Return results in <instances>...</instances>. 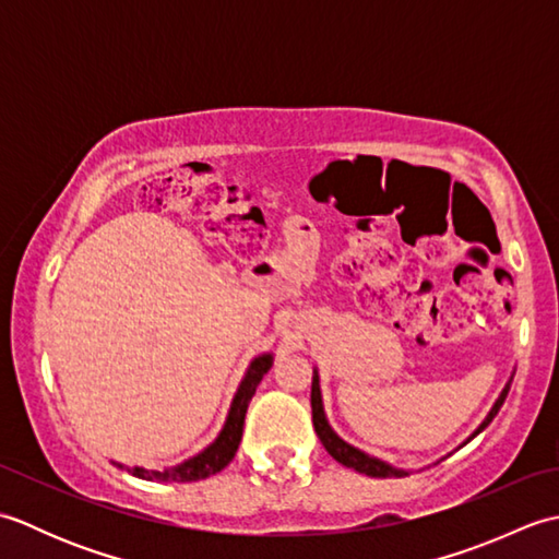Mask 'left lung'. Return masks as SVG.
<instances>
[{
    "label": "left lung",
    "instance_id": "8db88e82",
    "mask_svg": "<svg viewBox=\"0 0 559 559\" xmlns=\"http://www.w3.org/2000/svg\"><path fill=\"white\" fill-rule=\"evenodd\" d=\"M512 379H514V372H512V377L507 379L504 389L500 391V396H497V401L492 403V408L488 411V415H485L483 423L476 427V430H473V432L468 435V439H466V442H463V444H468L473 437L480 435V432L485 430V427H488V425L492 423L497 411L502 408V403H504V399H507V394H509V386H512ZM312 423H314V432H317V437H319V442H322L324 449L329 451V454L334 456L338 463H343V466H348V468L358 471V473H365V476H372V478H403V476H408V473H411V471H406V468L391 466V463H386V461H382V459L370 456V454H367V451L348 444L346 439L336 435V430L329 425V418H326L324 399H322V382H319V370H317V367H314V374H312ZM463 444H461V447H463ZM447 456H449V454H447ZM447 456H442V459H447ZM442 459H439V461H442Z\"/></svg>",
    "mask_w": 559,
    "mask_h": 559
}]
</instances>
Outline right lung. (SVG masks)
<instances>
[{"instance_id": "add662e5", "label": "right lung", "mask_w": 559, "mask_h": 559, "mask_svg": "<svg viewBox=\"0 0 559 559\" xmlns=\"http://www.w3.org/2000/svg\"><path fill=\"white\" fill-rule=\"evenodd\" d=\"M271 365H273V353H261L249 360L242 382L237 384V391L230 401V408H228V415H225L221 432L216 435V439H213L209 447L201 449L199 454L189 456L182 463H175V466H168L163 471H148L141 466L129 468V466H124V463H117V461H112V463H117L122 471L132 473V476L141 478V480L189 483V480H204L209 476H216V473L228 466L233 456L237 454V447H240L242 430H245V415L249 408V401H252L261 379H264V374L271 370Z\"/></svg>"}]
</instances>
